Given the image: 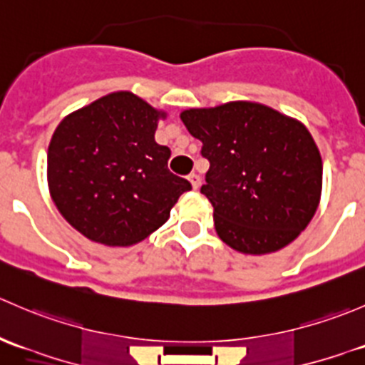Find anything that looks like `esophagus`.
<instances>
[{"mask_svg": "<svg viewBox=\"0 0 365 365\" xmlns=\"http://www.w3.org/2000/svg\"><path fill=\"white\" fill-rule=\"evenodd\" d=\"M189 180H190V183H192L194 189H200V185H201V176L197 175V173H190Z\"/></svg>", "mask_w": 365, "mask_h": 365, "instance_id": "34e87169", "label": "esophagus"}]
</instances>
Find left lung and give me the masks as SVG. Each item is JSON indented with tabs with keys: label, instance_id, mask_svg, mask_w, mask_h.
<instances>
[{
	"label": "left lung",
	"instance_id": "8db88e82",
	"mask_svg": "<svg viewBox=\"0 0 365 365\" xmlns=\"http://www.w3.org/2000/svg\"><path fill=\"white\" fill-rule=\"evenodd\" d=\"M210 162L201 194L220 240L244 254L279 251L305 230L322 194L319 150L300 121L256 102L182 113Z\"/></svg>",
	"mask_w": 365,
	"mask_h": 365
}]
</instances>
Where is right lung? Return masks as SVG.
<instances>
[{
  "mask_svg": "<svg viewBox=\"0 0 365 365\" xmlns=\"http://www.w3.org/2000/svg\"><path fill=\"white\" fill-rule=\"evenodd\" d=\"M159 118L164 113L118 91L72 113L54 130L47 152L51 196L90 240L138 244L192 189L168 169L171 150L155 143Z\"/></svg>",
  "mask_w": 365,
  "mask_h": 365,
  "instance_id": "add662e5",
  "label": "right lung"
}]
</instances>
